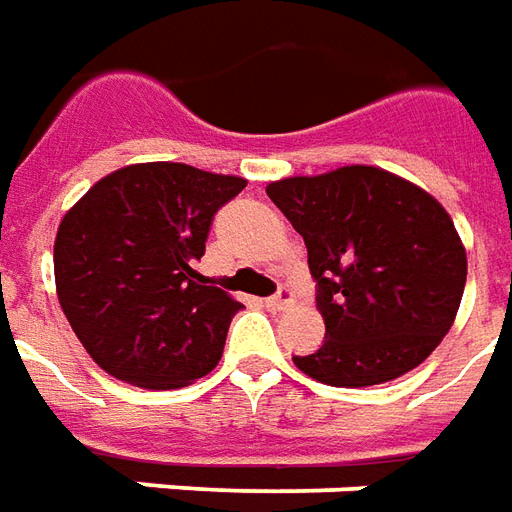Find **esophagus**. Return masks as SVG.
<instances>
[{"label":"esophagus","instance_id":"1","mask_svg":"<svg viewBox=\"0 0 512 512\" xmlns=\"http://www.w3.org/2000/svg\"><path fill=\"white\" fill-rule=\"evenodd\" d=\"M290 301H293V290L288 285H279V290L274 296H268L266 299V307L268 310H285Z\"/></svg>","mask_w":512,"mask_h":512}]
</instances>
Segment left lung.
Returning <instances> with one entry per match:
<instances>
[{"mask_svg": "<svg viewBox=\"0 0 512 512\" xmlns=\"http://www.w3.org/2000/svg\"><path fill=\"white\" fill-rule=\"evenodd\" d=\"M307 246L326 323L318 351L293 365L329 386H373L422 365L450 332L466 252L450 213L378 167H340L268 183Z\"/></svg>", "mask_w": 512, "mask_h": 512, "instance_id": "8db88e82", "label": "left lung"}]
</instances>
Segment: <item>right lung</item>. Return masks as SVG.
Here are the masks:
<instances>
[{
	"instance_id": "obj_1",
	"label": "right lung",
	"mask_w": 512,
	"mask_h": 512,
	"mask_svg": "<svg viewBox=\"0 0 512 512\" xmlns=\"http://www.w3.org/2000/svg\"><path fill=\"white\" fill-rule=\"evenodd\" d=\"M244 178L189 164H131L65 213L54 279L65 318L95 365L145 389H178L222 359L244 304L197 271L216 211Z\"/></svg>"
}]
</instances>
